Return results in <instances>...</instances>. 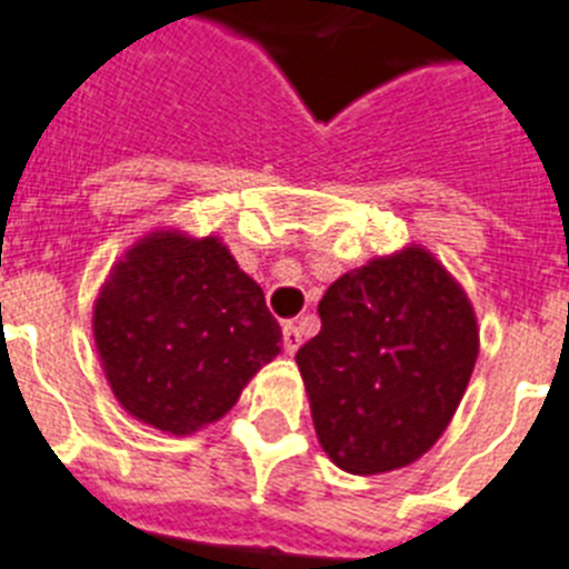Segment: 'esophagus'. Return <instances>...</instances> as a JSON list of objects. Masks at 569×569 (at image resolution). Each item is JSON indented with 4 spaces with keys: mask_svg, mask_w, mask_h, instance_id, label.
<instances>
[{
    "mask_svg": "<svg viewBox=\"0 0 569 569\" xmlns=\"http://www.w3.org/2000/svg\"><path fill=\"white\" fill-rule=\"evenodd\" d=\"M283 349L286 355H295L300 349V329L295 323H283Z\"/></svg>",
    "mask_w": 569,
    "mask_h": 569,
    "instance_id": "obj_1",
    "label": "esophagus"
}]
</instances>
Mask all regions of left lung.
Segmentation results:
<instances>
[{
	"mask_svg": "<svg viewBox=\"0 0 569 569\" xmlns=\"http://www.w3.org/2000/svg\"><path fill=\"white\" fill-rule=\"evenodd\" d=\"M318 315L320 332L295 360L326 456L352 476L418 461L452 421L478 358L461 286L409 246L346 271Z\"/></svg>",
	"mask_w": 569,
	"mask_h": 569,
	"instance_id": "left-lung-1",
	"label": "left lung"
}]
</instances>
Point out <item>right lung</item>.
I'll return each mask as SVG.
<instances>
[{
    "label": "right lung",
    "instance_id": "add662e5",
    "mask_svg": "<svg viewBox=\"0 0 569 569\" xmlns=\"http://www.w3.org/2000/svg\"><path fill=\"white\" fill-rule=\"evenodd\" d=\"M93 340L128 415L191 435L234 407L283 335L217 237L151 231L102 283Z\"/></svg>",
    "mask_w": 569,
    "mask_h": 569
}]
</instances>
